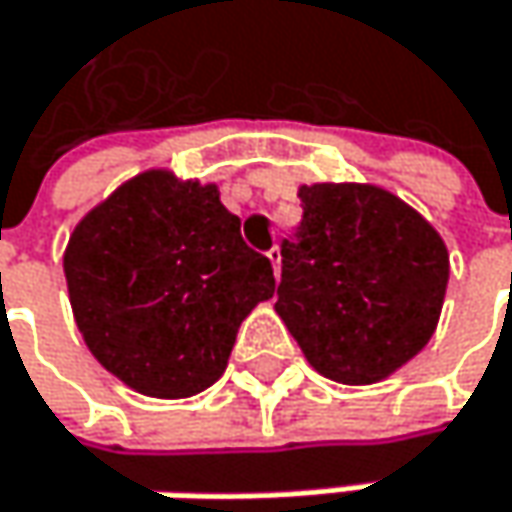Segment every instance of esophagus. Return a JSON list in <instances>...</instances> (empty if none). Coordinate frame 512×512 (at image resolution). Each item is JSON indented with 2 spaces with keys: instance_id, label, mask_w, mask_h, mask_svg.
<instances>
[{
  "instance_id": "1",
  "label": "esophagus",
  "mask_w": 512,
  "mask_h": 512,
  "mask_svg": "<svg viewBox=\"0 0 512 512\" xmlns=\"http://www.w3.org/2000/svg\"><path fill=\"white\" fill-rule=\"evenodd\" d=\"M268 259H271V265H274V277L280 280V268H283V253H280V247L274 244L271 250H268Z\"/></svg>"
}]
</instances>
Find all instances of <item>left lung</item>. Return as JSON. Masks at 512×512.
<instances>
[{
    "label": "left lung",
    "mask_w": 512,
    "mask_h": 512,
    "mask_svg": "<svg viewBox=\"0 0 512 512\" xmlns=\"http://www.w3.org/2000/svg\"><path fill=\"white\" fill-rule=\"evenodd\" d=\"M303 224L283 241L277 315L306 362L345 386L380 383L436 333L448 247L401 197L368 182L297 188Z\"/></svg>",
    "instance_id": "1"
}]
</instances>
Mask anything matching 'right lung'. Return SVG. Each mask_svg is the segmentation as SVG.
I'll use <instances>...</instances> for the list:
<instances>
[{
	"label": "right lung",
	"instance_id": "right-lung-1",
	"mask_svg": "<svg viewBox=\"0 0 512 512\" xmlns=\"http://www.w3.org/2000/svg\"><path fill=\"white\" fill-rule=\"evenodd\" d=\"M64 277L96 362L147 398H191L226 371L241 321L274 297L215 182L153 167L70 232Z\"/></svg>",
	"mask_w": 512,
	"mask_h": 512
}]
</instances>
